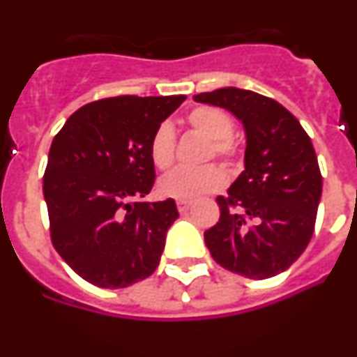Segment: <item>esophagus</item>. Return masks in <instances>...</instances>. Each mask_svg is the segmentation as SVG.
<instances>
[{"label":"esophagus","instance_id":"1","mask_svg":"<svg viewBox=\"0 0 357 357\" xmlns=\"http://www.w3.org/2000/svg\"><path fill=\"white\" fill-rule=\"evenodd\" d=\"M189 207H191V202H189V200H178V202H176V209L181 211V213H188Z\"/></svg>","mask_w":357,"mask_h":357}]
</instances>
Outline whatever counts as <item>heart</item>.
Segmentation results:
<instances>
[{
  "label": "heart",
  "instance_id": "b5f03b06",
  "mask_svg": "<svg viewBox=\"0 0 357 357\" xmlns=\"http://www.w3.org/2000/svg\"><path fill=\"white\" fill-rule=\"evenodd\" d=\"M188 123L211 139V148L207 151V159L220 157V159L234 160L238 157V144L232 137L234 121L225 110L218 107L202 105L193 109L188 116ZM151 164L157 169H168L175 160V128L169 121L160 123L155 128L148 146ZM227 184V173L216 164H207L202 168H178L175 172L164 175L157 184L160 197L173 198V200H197L204 195L216 193Z\"/></svg>",
  "mask_w": 357,
  "mask_h": 357
}]
</instances>
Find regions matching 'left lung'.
Segmentation results:
<instances>
[{
  "label": "left lung",
  "instance_id": "1",
  "mask_svg": "<svg viewBox=\"0 0 357 357\" xmlns=\"http://www.w3.org/2000/svg\"><path fill=\"white\" fill-rule=\"evenodd\" d=\"M229 110L247 135L245 169L218 197L220 220L204 232L225 270L268 279L295 263L311 241L321 197L317 153L298 119L279 102L238 87L197 94Z\"/></svg>",
  "mask_w": 357,
  "mask_h": 357
}]
</instances>
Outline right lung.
<instances>
[{
  "label": "right lung",
  "mask_w": 357,
  "mask_h": 357,
  "mask_svg": "<svg viewBox=\"0 0 357 357\" xmlns=\"http://www.w3.org/2000/svg\"><path fill=\"white\" fill-rule=\"evenodd\" d=\"M185 100L116 96L80 107L50 148L44 200L55 250L98 288L116 289L155 272L175 200L141 202L153 188L148 146Z\"/></svg>",
  "instance_id": "right-lung-1"
}]
</instances>
